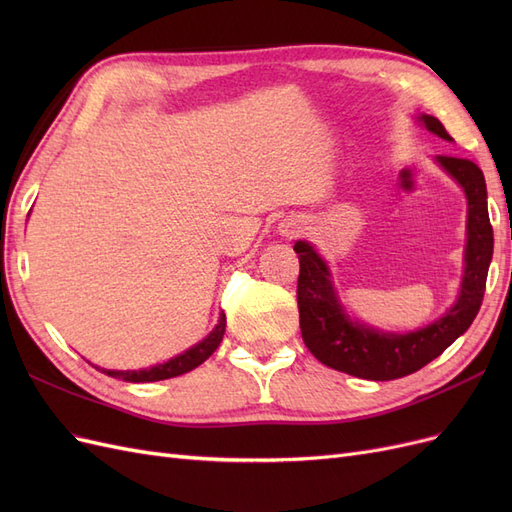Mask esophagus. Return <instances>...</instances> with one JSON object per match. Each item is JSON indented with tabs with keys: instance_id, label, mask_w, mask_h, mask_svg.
<instances>
[{
	"instance_id": "obj_1",
	"label": "esophagus",
	"mask_w": 512,
	"mask_h": 512,
	"mask_svg": "<svg viewBox=\"0 0 512 512\" xmlns=\"http://www.w3.org/2000/svg\"><path fill=\"white\" fill-rule=\"evenodd\" d=\"M282 232H284L286 237H294V235H297V232H299V224H286Z\"/></svg>"
}]
</instances>
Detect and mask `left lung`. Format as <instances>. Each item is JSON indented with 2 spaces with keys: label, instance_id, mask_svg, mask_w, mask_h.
I'll list each match as a JSON object with an SVG mask.
<instances>
[{
  "label": "left lung",
  "instance_id": "left-lung-1",
  "mask_svg": "<svg viewBox=\"0 0 512 512\" xmlns=\"http://www.w3.org/2000/svg\"><path fill=\"white\" fill-rule=\"evenodd\" d=\"M425 128L446 141H453L442 123L431 117H418ZM448 175H453L468 196V247L466 275L461 294L446 316L429 327L397 335L367 329L352 322L329 280L327 265L314 252V247L297 241L294 252L299 254V324L303 342L320 363L344 374L365 380H395L414 374L451 346L459 335L468 331L485 297L487 271L493 254V228L487 211V185L483 170L472 160L438 156Z\"/></svg>",
  "mask_w": 512,
  "mask_h": 512
}]
</instances>
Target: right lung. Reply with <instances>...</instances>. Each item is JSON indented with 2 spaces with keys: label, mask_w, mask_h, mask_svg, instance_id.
<instances>
[{
  "label": "right lung",
  "mask_w": 512,
  "mask_h": 512,
  "mask_svg": "<svg viewBox=\"0 0 512 512\" xmlns=\"http://www.w3.org/2000/svg\"><path fill=\"white\" fill-rule=\"evenodd\" d=\"M226 331V316H220L218 327L213 329V333L203 339V342L196 344L194 348L185 350L183 354L175 356V359H170L162 365H156L151 369H138V371H115V369H102L106 376L111 378H119V380H126V382H156V380H166V378H175L181 374H188L194 367H198L200 363H205L209 356L218 350L222 337Z\"/></svg>",
  "instance_id": "right-lung-1"
}]
</instances>
